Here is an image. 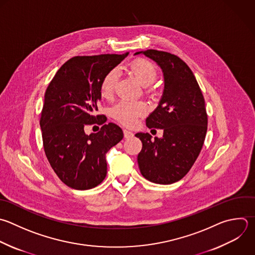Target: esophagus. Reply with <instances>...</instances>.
<instances>
[{"label": "esophagus", "instance_id": "34e87169", "mask_svg": "<svg viewBox=\"0 0 255 255\" xmlns=\"http://www.w3.org/2000/svg\"><path fill=\"white\" fill-rule=\"evenodd\" d=\"M124 135L126 138H129L131 136H133V133L130 131V130H128V129H124Z\"/></svg>", "mask_w": 255, "mask_h": 255}]
</instances>
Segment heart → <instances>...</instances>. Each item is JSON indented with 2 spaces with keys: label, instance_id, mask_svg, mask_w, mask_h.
<instances>
[{
  "label": "heart",
  "instance_id": "1",
  "mask_svg": "<svg viewBox=\"0 0 255 255\" xmlns=\"http://www.w3.org/2000/svg\"><path fill=\"white\" fill-rule=\"evenodd\" d=\"M130 73L136 81L144 88L152 85L157 78L155 66L147 60L137 59L128 66ZM119 80V73L116 69L111 70L103 79L101 84V95L109 99L114 95L116 85ZM147 113V107L142 103L121 102L112 109V116L126 126H133L137 119Z\"/></svg>",
  "mask_w": 255,
  "mask_h": 255
}]
</instances>
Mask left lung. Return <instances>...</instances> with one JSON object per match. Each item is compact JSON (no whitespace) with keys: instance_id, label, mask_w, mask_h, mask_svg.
Wrapping results in <instances>:
<instances>
[{"instance_id":"1","label":"left lung","mask_w":255,"mask_h":255,"mask_svg":"<svg viewBox=\"0 0 255 255\" xmlns=\"http://www.w3.org/2000/svg\"><path fill=\"white\" fill-rule=\"evenodd\" d=\"M162 70L164 89L157 108L146 119L149 128L163 129L161 138L135 134L142 142L137 155L144 178L158 184L180 180L196 160L207 130L204 98L189 67L177 56L156 50L137 52Z\"/></svg>"}]
</instances>
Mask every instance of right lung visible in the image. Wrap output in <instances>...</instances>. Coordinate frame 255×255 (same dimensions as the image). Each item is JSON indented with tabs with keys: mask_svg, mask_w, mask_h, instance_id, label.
<instances>
[{
	"mask_svg": "<svg viewBox=\"0 0 255 255\" xmlns=\"http://www.w3.org/2000/svg\"><path fill=\"white\" fill-rule=\"evenodd\" d=\"M128 55L74 57L46 91L40 120L45 153L59 178L74 189H91L105 179L106 153L124 137L118 125L104 124L95 113L104 77ZM94 123L103 127L97 134L86 135L84 128Z\"/></svg>",
	"mask_w": 255,
	"mask_h": 255,
	"instance_id": "1",
	"label": "right lung"
}]
</instances>
